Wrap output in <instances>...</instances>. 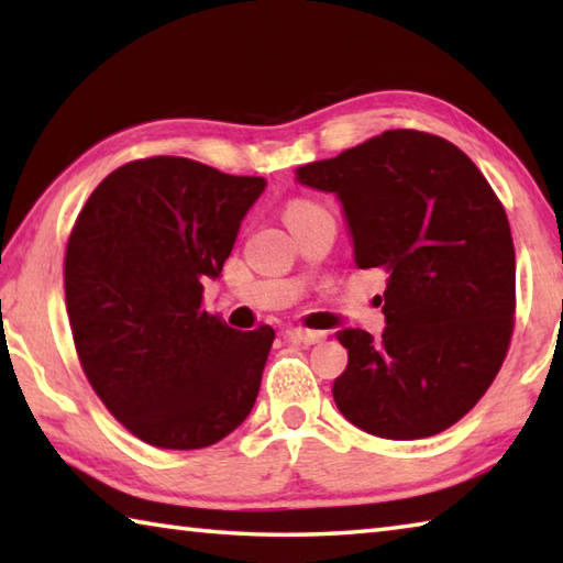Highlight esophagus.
Masks as SVG:
<instances>
[{"mask_svg":"<svg viewBox=\"0 0 563 563\" xmlns=\"http://www.w3.org/2000/svg\"><path fill=\"white\" fill-rule=\"evenodd\" d=\"M288 338L292 342H300V345H318V342L325 340V332L320 330H305V328H290Z\"/></svg>","mask_w":563,"mask_h":563,"instance_id":"1","label":"esophagus"}]
</instances>
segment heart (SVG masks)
<instances>
[{
	"mask_svg": "<svg viewBox=\"0 0 563 563\" xmlns=\"http://www.w3.org/2000/svg\"><path fill=\"white\" fill-rule=\"evenodd\" d=\"M318 206H312V203H308V201H295V203H290L288 206V211H285V218H295V216H300V213H308V211H316Z\"/></svg>",
	"mask_w": 563,
	"mask_h": 563,
	"instance_id": "heart-1",
	"label": "heart"
}]
</instances>
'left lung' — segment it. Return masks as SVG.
Returning a JSON list of instances; mask_svg holds the SVG:
<instances>
[{"label": "left lung", "instance_id": "obj_1", "mask_svg": "<svg viewBox=\"0 0 563 563\" xmlns=\"http://www.w3.org/2000/svg\"><path fill=\"white\" fill-rule=\"evenodd\" d=\"M295 180L335 196L352 261L387 273L383 338L338 332L342 417L385 440L444 432L487 393L511 340L517 261L499 198L464 151L409 129L295 168Z\"/></svg>", "mask_w": 563, "mask_h": 563}]
</instances>
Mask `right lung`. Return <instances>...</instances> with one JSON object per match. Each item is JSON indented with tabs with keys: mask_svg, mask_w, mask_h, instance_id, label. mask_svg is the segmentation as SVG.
<instances>
[{
	"mask_svg": "<svg viewBox=\"0 0 563 563\" xmlns=\"http://www.w3.org/2000/svg\"><path fill=\"white\" fill-rule=\"evenodd\" d=\"M261 176L198 161H131L89 196L66 245L74 345L93 393L161 450L221 442L251 415L275 340L201 310L221 278Z\"/></svg>",
	"mask_w": 563,
	"mask_h": 563,
	"instance_id": "right-lung-1",
	"label": "right lung"
}]
</instances>
